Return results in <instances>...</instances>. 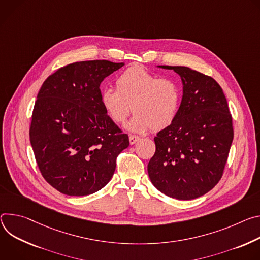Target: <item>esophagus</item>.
Listing matches in <instances>:
<instances>
[{
  "label": "esophagus",
  "instance_id": "obj_1",
  "mask_svg": "<svg viewBox=\"0 0 260 260\" xmlns=\"http://www.w3.org/2000/svg\"><path fill=\"white\" fill-rule=\"evenodd\" d=\"M138 140H139V136H136V135H130L129 136L130 145H134V143H136Z\"/></svg>",
  "mask_w": 260,
  "mask_h": 260
}]
</instances>
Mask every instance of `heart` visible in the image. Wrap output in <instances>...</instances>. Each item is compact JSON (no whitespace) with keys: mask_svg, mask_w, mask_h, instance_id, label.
Listing matches in <instances>:
<instances>
[{"mask_svg":"<svg viewBox=\"0 0 260 260\" xmlns=\"http://www.w3.org/2000/svg\"><path fill=\"white\" fill-rule=\"evenodd\" d=\"M100 103L109 120L118 125L125 124L133 111L134 117L127 125L131 132L159 131L175 122L181 91L172 79L159 78L142 67H132L117 78L115 90L101 91Z\"/></svg>","mask_w":260,"mask_h":260,"instance_id":"1","label":"heart"}]
</instances>
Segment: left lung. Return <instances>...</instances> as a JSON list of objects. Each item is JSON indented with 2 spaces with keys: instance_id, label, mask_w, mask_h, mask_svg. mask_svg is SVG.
<instances>
[{
  "instance_id": "8db88e82",
  "label": "left lung",
  "mask_w": 260,
  "mask_h": 260,
  "mask_svg": "<svg viewBox=\"0 0 260 260\" xmlns=\"http://www.w3.org/2000/svg\"><path fill=\"white\" fill-rule=\"evenodd\" d=\"M177 72L183 98L175 122L154 138L156 152L148 164L153 185L165 195L194 199L222 178L234 139L233 118L219 83L184 66H159Z\"/></svg>"
}]
</instances>
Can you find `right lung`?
<instances>
[{
  "mask_svg": "<svg viewBox=\"0 0 260 260\" xmlns=\"http://www.w3.org/2000/svg\"><path fill=\"white\" fill-rule=\"evenodd\" d=\"M124 63L83 61L57 69L37 95L30 141L44 180L59 192L84 196L112 178L129 137L100 103V83Z\"/></svg>",
  "mask_w": 260,
  "mask_h": 260,
  "instance_id": "1",
  "label": "right lung"
}]
</instances>
